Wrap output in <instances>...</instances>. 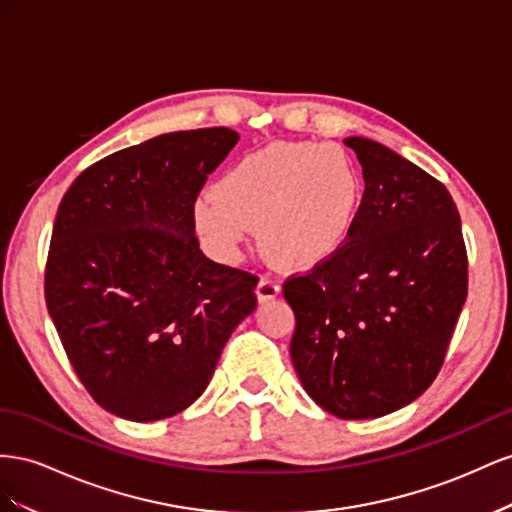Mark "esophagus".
<instances>
[{
	"instance_id": "1",
	"label": "esophagus",
	"mask_w": 512,
	"mask_h": 512,
	"mask_svg": "<svg viewBox=\"0 0 512 512\" xmlns=\"http://www.w3.org/2000/svg\"><path fill=\"white\" fill-rule=\"evenodd\" d=\"M281 294V285L279 281L274 279L272 274H264L259 279V285H257V298L259 302H266V300H272Z\"/></svg>"
}]
</instances>
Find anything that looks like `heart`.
Here are the masks:
<instances>
[{"instance_id": "heart-1", "label": "heart", "mask_w": 512, "mask_h": 512, "mask_svg": "<svg viewBox=\"0 0 512 512\" xmlns=\"http://www.w3.org/2000/svg\"><path fill=\"white\" fill-rule=\"evenodd\" d=\"M362 203V180L337 145L279 143L233 165L214 195L195 206V223L216 255L231 259L261 227L272 261L291 270L332 257L352 233Z\"/></svg>"}]
</instances>
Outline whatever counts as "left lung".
I'll return each mask as SVG.
<instances>
[{"instance_id":"8db88e82","label":"left lung","mask_w":512,"mask_h":512,"mask_svg":"<svg viewBox=\"0 0 512 512\" xmlns=\"http://www.w3.org/2000/svg\"><path fill=\"white\" fill-rule=\"evenodd\" d=\"M362 165L356 225L337 253L289 276L291 360L326 412H397L440 373L467 298V251L446 186L386 145L347 137Z\"/></svg>"}]
</instances>
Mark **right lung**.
<instances>
[{"mask_svg":"<svg viewBox=\"0 0 512 512\" xmlns=\"http://www.w3.org/2000/svg\"><path fill=\"white\" fill-rule=\"evenodd\" d=\"M236 143L229 128L154 137L87 167L57 208L47 309L81 384L115 416L186 410L257 309V276L208 259L195 236L199 191Z\"/></svg>","mask_w":512,"mask_h":512,"instance_id":"add662e5","label":"right lung"}]
</instances>
